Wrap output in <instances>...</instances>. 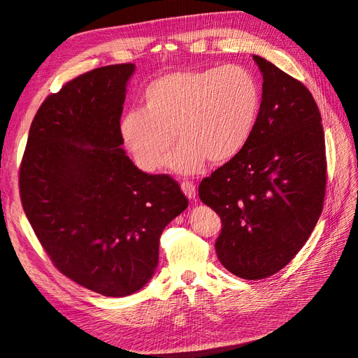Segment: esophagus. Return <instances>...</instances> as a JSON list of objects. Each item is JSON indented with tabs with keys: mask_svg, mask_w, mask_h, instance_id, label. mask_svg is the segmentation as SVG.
Wrapping results in <instances>:
<instances>
[{
	"mask_svg": "<svg viewBox=\"0 0 358 358\" xmlns=\"http://www.w3.org/2000/svg\"><path fill=\"white\" fill-rule=\"evenodd\" d=\"M180 188H182L183 194H185V196H187L189 200L196 199V185H194L192 182H189V180L182 182V183H180Z\"/></svg>",
	"mask_w": 358,
	"mask_h": 358,
	"instance_id": "1",
	"label": "esophagus"
}]
</instances>
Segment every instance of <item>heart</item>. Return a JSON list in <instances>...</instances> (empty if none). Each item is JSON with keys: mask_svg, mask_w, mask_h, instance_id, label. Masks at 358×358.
<instances>
[{"mask_svg": "<svg viewBox=\"0 0 358 358\" xmlns=\"http://www.w3.org/2000/svg\"><path fill=\"white\" fill-rule=\"evenodd\" d=\"M143 107H134L119 121L125 148L136 164L155 171L164 164L179 175L199 173L206 161L222 164L239 155L255 129L262 90L242 66L185 70L162 74L146 85Z\"/></svg>", "mask_w": 358, "mask_h": 358, "instance_id": "b5f03b06", "label": "heart"}]
</instances>
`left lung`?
<instances>
[{
    "label": "left lung",
    "instance_id": "obj_1",
    "mask_svg": "<svg viewBox=\"0 0 358 358\" xmlns=\"http://www.w3.org/2000/svg\"><path fill=\"white\" fill-rule=\"evenodd\" d=\"M252 58L263 74L252 137L199 187L200 200L221 216V264L251 280L279 272L306 243L322 212L327 171L312 94L272 62Z\"/></svg>",
    "mask_w": 358,
    "mask_h": 358
}]
</instances>
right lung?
<instances>
[{
  "label": "right lung",
  "instance_id": "1",
  "mask_svg": "<svg viewBox=\"0 0 358 358\" xmlns=\"http://www.w3.org/2000/svg\"><path fill=\"white\" fill-rule=\"evenodd\" d=\"M134 70L95 69L49 95L19 171L25 215L52 263L107 297L149 282L162 230L188 208L176 180L138 170L122 149L119 121Z\"/></svg>",
  "mask_w": 358,
  "mask_h": 358
}]
</instances>
